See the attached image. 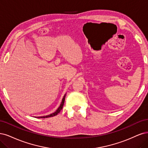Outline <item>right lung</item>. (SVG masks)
Listing matches in <instances>:
<instances>
[{
  "label": "right lung",
  "instance_id": "right-lung-1",
  "mask_svg": "<svg viewBox=\"0 0 148 148\" xmlns=\"http://www.w3.org/2000/svg\"><path fill=\"white\" fill-rule=\"evenodd\" d=\"M65 97H66V94L64 95V96L63 97V99H62V101L60 104V106H59V108L56 109V111L55 112H54L53 113L50 114L49 115H47V116H41V117H39L38 118H47V117H53L55 116H56L57 114H58L63 108V106L64 105V100H65Z\"/></svg>",
  "mask_w": 148,
  "mask_h": 148
}]
</instances>
